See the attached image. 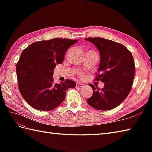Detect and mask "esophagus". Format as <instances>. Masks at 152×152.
<instances>
[{"instance_id":"esophagus-1","label":"esophagus","mask_w":152,"mask_h":152,"mask_svg":"<svg viewBox=\"0 0 152 152\" xmlns=\"http://www.w3.org/2000/svg\"><path fill=\"white\" fill-rule=\"evenodd\" d=\"M83 86H84V84H83V83H80V82H77L76 83L77 88H83Z\"/></svg>"}]
</instances>
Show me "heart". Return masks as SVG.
I'll list each match as a JSON object with an SVG mask.
<instances>
[{
	"instance_id": "obj_1",
	"label": "heart",
	"mask_w": 152,
	"mask_h": 152,
	"mask_svg": "<svg viewBox=\"0 0 152 152\" xmlns=\"http://www.w3.org/2000/svg\"><path fill=\"white\" fill-rule=\"evenodd\" d=\"M80 75H81V76H82V74H80Z\"/></svg>"
}]
</instances>
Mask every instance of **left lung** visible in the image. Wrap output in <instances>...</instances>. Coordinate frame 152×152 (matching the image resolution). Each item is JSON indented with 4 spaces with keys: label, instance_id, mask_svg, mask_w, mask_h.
<instances>
[{
    "label": "left lung",
    "instance_id": "obj_1",
    "mask_svg": "<svg viewBox=\"0 0 152 152\" xmlns=\"http://www.w3.org/2000/svg\"><path fill=\"white\" fill-rule=\"evenodd\" d=\"M85 40L93 43L99 51V75L95 80L104 83L101 89L89 85L93 94L87 102L95 109L110 110L124 102L131 91L135 72L133 57L124 45L112 40L99 37Z\"/></svg>",
    "mask_w": 152,
    "mask_h": 152
}]
</instances>
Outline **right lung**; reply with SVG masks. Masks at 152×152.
I'll return each instance as SVG.
<instances>
[{
  "mask_svg": "<svg viewBox=\"0 0 152 152\" xmlns=\"http://www.w3.org/2000/svg\"><path fill=\"white\" fill-rule=\"evenodd\" d=\"M78 40L53 38L33 43L22 51L16 65L18 88L32 107L50 111L65 99L66 91L76 87L75 82L66 79L53 82L54 68L63 62L67 50Z\"/></svg>",
  "mask_w": 152,
  "mask_h": 152,
  "instance_id": "add662e5",
  "label": "right lung"
}]
</instances>
